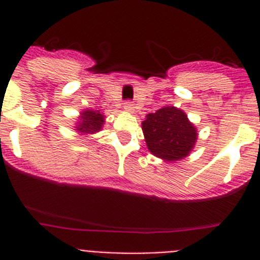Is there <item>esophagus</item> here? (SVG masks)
<instances>
[{
	"instance_id": "34e87169",
	"label": "esophagus",
	"mask_w": 260,
	"mask_h": 260,
	"mask_svg": "<svg viewBox=\"0 0 260 260\" xmlns=\"http://www.w3.org/2000/svg\"><path fill=\"white\" fill-rule=\"evenodd\" d=\"M124 110H125V112H129V113H132V112L135 110V106L132 105V102H125V104H124Z\"/></svg>"
}]
</instances>
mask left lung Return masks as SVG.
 <instances>
[{
  "label": "left lung",
  "mask_w": 260,
  "mask_h": 260,
  "mask_svg": "<svg viewBox=\"0 0 260 260\" xmlns=\"http://www.w3.org/2000/svg\"><path fill=\"white\" fill-rule=\"evenodd\" d=\"M142 129L148 151L165 162H177L189 156L198 138L197 128L187 114L171 105L147 114Z\"/></svg>",
  "instance_id": "left-lung-1"
}]
</instances>
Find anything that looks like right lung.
Wrapping results in <instances>:
<instances>
[{
  "mask_svg": "<svg viewBox=\"0 0 260 260\" xmlns=\"http://www.w3.org/2000/svg\"><path fill=\"white\" fill-rule=\"evenodd\" d=\"M105 124V114L100 110L85 109L79 113V117L75 122L74 131L78 135H94L102 129Z\"/></svg>",
  "mask_w": 260,
  "mask_h": 260,
  "instance_id": "right-lung-1",
  "label": "right lung"
}]
</instances>
